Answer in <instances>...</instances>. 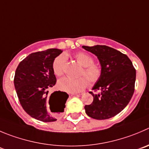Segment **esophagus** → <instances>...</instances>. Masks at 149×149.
I'll list each match as a JSON object with an SVG mask.
<instances>
[{
	"instance_id": "obj_1",
	"label": "esophagus",
	"mask_w": 149,
	"mask_h": 149,
	"mask_svg": "<svg viewBox=\"0 0 149 149\" xmlns=\"http://www.w3.org/2000/svg\"><path fill=\"white\" fill-rule=\"evenodd\" d=\"M72 96H77V95H80V94H77V93H71Z\"/></svg>"
}]
</instances>
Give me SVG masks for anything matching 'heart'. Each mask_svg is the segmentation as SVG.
<instances>
[{"mask_svg":"<svg viewBox=\"0 0 149 149\" xmlns=\"http://www.w3.org/2000/svg\"><path fill=\"white\" fill-rule=\"evenodd\" d=\"M75 58L78 63L84 67L82 75L86 77L90 85L93 86L101 80L103 73L102 68L100 65L93 63L94 58L91 55L86 52H80L75 55ZM66 63V56L64 54L60 55L55 59L52 63V70L56 76H61L63 74ZM86 79L84 77H62L58 82V87L63 91L72 93H78L87 87V79Z\"/></svg>","mask_w":149,"mask_h":149,"instance_id":"1","label":"heart"}]
</instances>
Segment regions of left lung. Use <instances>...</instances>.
<instances>
[{
    "mask_svg": "<svg viewBox=\"0 0 149 149\" xmlns=\"http://www.w3.org/2000/svg\"><path fill=\"white\" fill-rule=\"evenodd\" d=\"M97 56L102 68V76L93 90V102L85 106L89 117L97 120L112 118L122 111L130 102L134 91L136 70L128 56L106 45L83 46Z\"/></svg>",
    "mask_w": 149,
    "mask_h": 149,
    "instance_id": "obj_1",
    "label": "left lung"
}]
</instances>
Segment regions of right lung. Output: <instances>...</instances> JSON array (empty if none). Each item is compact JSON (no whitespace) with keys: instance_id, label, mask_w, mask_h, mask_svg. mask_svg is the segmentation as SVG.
<instances>
[{"instance_id":"add662e5","label":"right lung","mask_w":149,"mask_h":149,"mask_svg":"<svg viewBox=\"0 0 149 149\" xmlns=\"http://www.w3.org/2000/svg\"><path fill=\"white\" fill-rule=\"evenodd\" d=\"M61 52L56 48L33 52L19 63L15 72L14 83L22 108L32 118L43 122L57 120L48 111L47 94L48 89L56 83L52 63ZM68 97L66 92H53L49 99L51 112L63 113Z\"/></svg>"}]
</instances>
